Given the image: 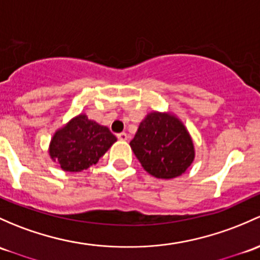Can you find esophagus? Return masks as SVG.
<instances>
[{
  "label": "esophagus",
  "instance_id": "34e87169",
  "mask_svg": "<svg viewBox=\"0 0 260 260\" xmlns=\"http://www.w3.org/2000/svg\"><path fill=\"white\" fill-rule=\"evenodd\" d=\"M117 137H118L119 141H127V139H128V136H127V133H124V132H122V133H118V135H117Z\"/></svg>",
  "mask_w": 260,
  "mask_h": 260
}]
</instances>
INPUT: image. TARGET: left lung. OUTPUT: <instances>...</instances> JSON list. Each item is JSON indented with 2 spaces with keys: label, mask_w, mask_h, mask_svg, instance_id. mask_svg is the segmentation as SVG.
<instances>
[{
  "label": "left lung",
  "mask_w": 260,
  "mask_h": 260,
  "mask_svg": "<svg viewBox=\"0 0 260 260\" xmlns=\"http://www.w3.org/2000/svg\"><path fill=\"white\" fill-rule=\"evenodd\" d=\"M129 146L144 171L155 178L182 176L196 157L189 132L178 117L169 112L147 114Z\"/></svg>",
  "instance_id": "left-lung-1"
}]
</instances>
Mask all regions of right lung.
Segmentation results:
<instances>
[{"label":"right lung","instance_id":"obj_1","mask_svg":"<svg viewBox=\"0 0 260 260\" xmlns=\"http://www.w3.org/2000/svg\"><path fill=\"white\" fill-rule=\"evenodd\" d=\"M116 141L106 125L81 113L56 131L48 153L63 171L81 172L95 165Z\"/></svg>","mask_w":260,"mask_h":260}]
</instances>
